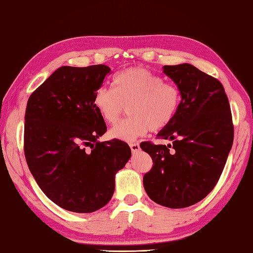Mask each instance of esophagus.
<instances>
[{"mask_svg":"<svg viewBox=\"0 0 253 253\" xmlns=\"http://www.w3.org/2000/svg\"><path fill=\"white\" fill-rule=\"evenodd\" d=\"M130 149H131V151L135 153V152H138L140 150V146H139V143L138 142H131L130 143Z\"/></svg>","mask_w":253,"mask_h":253,"instance_id":"obj_1","label":"esophagus"}]
</instances>
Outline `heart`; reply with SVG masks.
<instances>
[{
    "mask_svg": "<svg viewBox=\"0 0 253 253\" xmlns=\"http://www.w3.org/2000/svg\"><path fill=\"white\" fill-rule=\"evenodd\" d=\"M181 94L176 85L166 83L158 74L143 68H131L114 78L113 87H100L94 104L104 121L115 123L128 105L131 117L117 123L110 136L133 141L150 130H161L173 121L180 106Z\"/></svg>",
    "mask_w": 253,
    "mask_h": 253,
    "instance_id": "heart-1",
    "label": "heart"
}]
</instances>
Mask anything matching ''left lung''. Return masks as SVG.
<instances>
[{"mask_svg": "<svg viewBox=\"0 0 253 253\" xmlns=\"http://www.w3.org/2000/svg\"><path fill=\"white\" fill-rule=\"evenodd\" d=\"M180 90L173 121L158 133L171 145L140 143L153 166L143 187L157 204L169 209L194 205L214 189L234 141L230 105L222 84L190 63L165 66Z\"/></svg>", "mask_w": 253, "mask_h": 253, "instance_id": "1", "label": "left lung"}]
</instances>
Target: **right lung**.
<instances>
[{
  "mask_svg": "<svg viewBox=\"0 0 253 253\" xmlns=\"http://www.w3.org/2000/svg\"><path fill=\"white\" fill-rule=\"evenodd\" d=\"M110 67L64 66L29 96L24 152L35 181L54 204L74 212L105 206L115 174L131 156L125 141H97L106 124L94 104Z\"/></svg>",
  "mask_w": 253,
  "mask_h": 253,
  "instance_id": "obj_1",
  "label": "right lung"
}]
</instances>
